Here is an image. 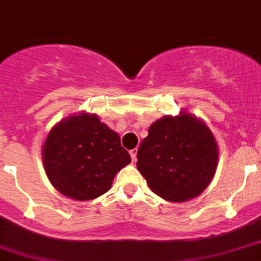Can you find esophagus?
<instances>
[{"label":"esophagus","instance_id":"esophagus-1","mask_svg":"<svg viewBox=\"0 0 261 261\" xmlns=\"http://www.w3.org/2000/svg\"><path fill=\"white\" fill-rule=\"evenodd\" d=\"M136 154H138V149H131L130 150V155H131V160H133V162H135L136 161Z\"/></svg>","mask_w":261,"mask_h":261}]
</instances>
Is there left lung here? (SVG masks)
<instances>
[{
  "label": "left lung",
  "instance_id": "1",
  "mask_svg": "<svg viewBox=\"0 0 261 261\" xmlns=\"http://www.w3.org/2000/svg\"><path fill=\"white\" fill-rule=\"evenodd\" d=\"M218 143L204 121L180 111L150 125L138 150L139 172L150 191L170 202L198 197L213 180Z\"/></svg>",
  "mask_w": 261,
  "mask_h": 261
}]
</instances>
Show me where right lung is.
<instances>
[{"label":"right lung","mask_w":261,"mask_h":261,"mask_svg":"<svg viewBox=\"0 0 261 261\" xmlns=\"http://www.w3.org/2000/svg\"><path fill=\"white\" fill-rule=\"evenodd\" d=\"M130 162L118 134L87 112L62 119L42 145L43 169L50 182L77 201H90L108 192L117 172Z\"/></svg>","instance_id":"obj_1"}]
</instances>
